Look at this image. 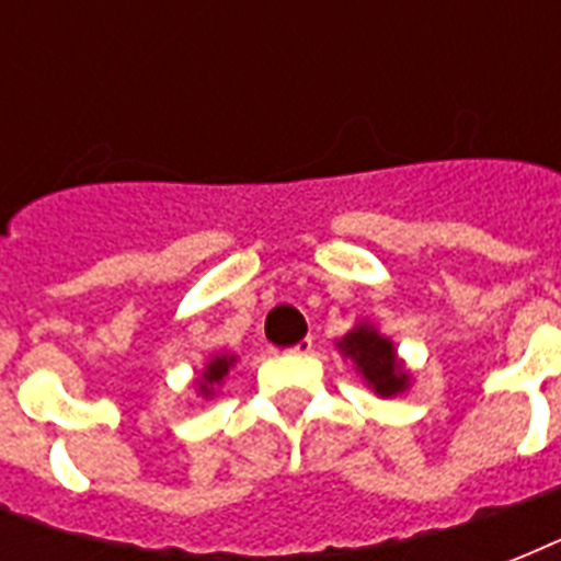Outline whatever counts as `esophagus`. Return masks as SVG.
Wrapping results in <instances>:
<instances>
[{"label":"esophagus","mask_w":561,"mask_h":561,"mask_svg":"<svg viewBox=\"0 0 561 561\" xmlns=\"http://www.w3.org/2000/svg\"><path fill=\"white\" fill-rule=\"evenodd\" d=\"M311 346H314V343H311V337H302V341L297 343V346H290V355H308V352H311Z\"/></svg>","instance_id":"esophagus-1"}]
</instances>
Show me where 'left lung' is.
<instances>
[{
    "instance_id": "obj_1",
    "label": "left lung",
    "mask_w": 561,
    "mask_h": 561,
    "mask_svg": "<svg viewBox=\"0 0 561 561\" xmlns=\"http://www.w3.org/2000/svg\"><path fill=\"white\" fill-rule=\"evenodd\" d=\"M337 350L343 352V358H350L358 367V373L364 375V381L378 396H383V399L408 390V369L401 367V360L396 358L392 341H387L383 334L375 332V325H355L343 341H337Z\"/></svg>"
}]
</instances>
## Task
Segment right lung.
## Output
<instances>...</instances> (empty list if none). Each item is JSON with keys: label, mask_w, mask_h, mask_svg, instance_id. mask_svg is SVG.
Returning a JSON list of instances; mask_svg holds the SVG:
<instances>
[{"label": "right lung", "mask_w": 561, "mask_h": 561, "mask_svg": "<svg viewBox=\"0 0 561 561\" xmlns=\"http://www.w3.org/2000/svg\"><path fill=\"white\" fill-rule=\"evenodd\" d=\"M232 364H236V355H215V358L206 364V369H203V375H201L203 396H211V392H215V387H218V383L227 378V373Z\"/></svg>", "instance_id": "1"}]
</instances>
